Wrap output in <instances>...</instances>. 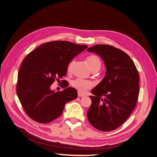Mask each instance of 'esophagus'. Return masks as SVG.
I'll return each mask as SVG.
<instances>
[{"instance_id":"1","label":"esophagus","mask_w":157,"mask_h":157,"mask_svg":"<svg viewBox=\"0 0 157 157\" xmlns=\"http://www.w3.org/2000/svg\"><path fill=\"white\" fill-rule=\"evenodd\" d=\"M86 95L84 94H83V93H80V92H78V97H84V96H85Z\"/></svg>"}]
</instances>
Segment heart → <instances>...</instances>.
Listing matches in <instances>:
<instances>
[{"label":"heart","instance_id":"obj_1","mask_svg":"<svg viewBox=\"0 0 157 157\" xmlns=\"http://www.w3.org/2000/svg\"><path fill=\"white\" fill-rule=\"evenodd\" d=\"M87 61L89 64L90 69L93 71L99 70L101 67V61L100 59L95 55L89 56L87 58ZM74 61H72L70 63L68 68V70L71 69L73 64H74ZM71 86L80 92H85L86 90L92 87L93 84L89 80L82 79L81 78H77L71 82Z\"/></svg>","mask_w":157,"mask_h":157}]
</instances>
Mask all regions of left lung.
<instances>
[{"instance_id":"1","label":"left lung","mask_w":157,"mask_h":157,"mask_svg":"<svg viewBox=\"0 0 157 157\" xmlns=\"http://www.w3.org/2000/svg\"><path fill=\"white\" fill-rule=\"evenodd\" d=\"M101 57L106 68L104 78L91 90L87 115L98 130L116 129L130 116L139 95L140 77L133 61L122 50L98 44L87 49Z\"/></svg>"}]
</instances>
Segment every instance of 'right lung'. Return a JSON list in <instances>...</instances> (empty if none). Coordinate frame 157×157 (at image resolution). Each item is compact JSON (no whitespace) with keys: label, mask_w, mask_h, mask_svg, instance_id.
Masks as SVG:
<instances>
[{"label":"right lung","mask_w":157,"mask_h":157,"mask_svg":"<svg viewBox=\"0 0 157 157\" xmlns=\"http://www.w3.org/2000/svg\"><path fill=\"white\" fill-rule=\"evenodd\" d=\"M87 48L68 41L40 45L24 59L18 71L16 93L26 113L33 121L49 123L62 114L65 104L78 97L75 89L64 84L62 91L51 89L65 76L72 59ZM64 80H61V82Z\"/></svg>","instance_id":"right-lung-1"}]
</instances>
